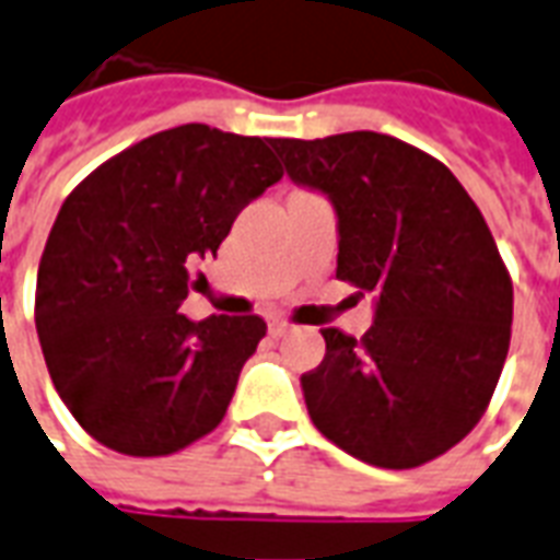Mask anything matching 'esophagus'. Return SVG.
<instances>
[{
    "label": "esophagus",
    "mask_w": 560,
    "mask_h": 560,
    "mask_svg": "<svg viewBox=\"0 0 560 560\" xmlns=\"http://www.w3.org/2000/svg\"><path fill=\"white\" fill-rule=\"evenodd\" d=\"M268 330H271L275 336H283V334H289V330H292V325H289L285 318H271V322H268Z\"/></svg>",
    "instance_id": "obj_1"
}]
</instances>
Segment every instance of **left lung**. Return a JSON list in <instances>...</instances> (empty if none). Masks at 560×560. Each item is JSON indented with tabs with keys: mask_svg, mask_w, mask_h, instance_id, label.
<instances>
[{
	"mask_svg": "<svg viewBox=\"0 0 560 560\" xmlns=\"http://www.w3.org/2000/svg\"><path fill=\"white\" fill-rule=\"evenodd\" d=\"M289 176L334 200L336 277L375 292L360 339L325 327L301 375L310 419L357 460L413 469L457 445L502 375L514 283L481 209L448 167L381 132L271 138Z\"/></svg>",
	"mask_w": 560,
	"mask_h": 560,
	"instance_id": "1",
	"label": "left lung"
}]
</instances>
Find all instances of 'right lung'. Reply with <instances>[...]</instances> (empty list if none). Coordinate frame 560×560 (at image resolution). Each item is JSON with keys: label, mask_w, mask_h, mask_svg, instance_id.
I'll use <instances>...</instances> for the list:
<instances>
[{"label": "right lung", "mask_w": 560, "mask_h": 560, "mask_svg": "<svg viewBox=\"0 0 560 560\" xmlns=\"http://www.w3.org/2000/svg\"><path fill=\"white\" fill-rule=\"evenodd\" d=\"M283 176L271 138L185 124L126 147L61 206L35 325L61 401L96 443L165 457L224 419L265 336L259 315L179 313L200 259Z\"/></svg>", "instance_id": "obj_1"}]
</instances>
